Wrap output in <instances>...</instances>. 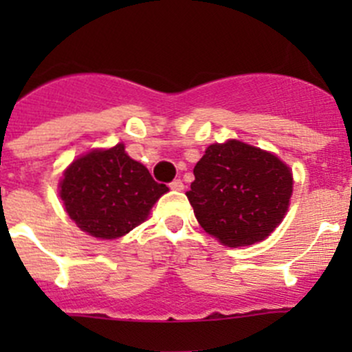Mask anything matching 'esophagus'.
I'll list each match as a JSON object with an SVG mask.
<instances>
[{"label":"esophagus","mask_w":352,"mask_h":352,"mask_svg":"<svg viewBox=\"0 0 352 352\" xmlns=\"http://www.w3.org/2000/svg\"><path fill=\"white\" fill-rule=\"evenodd\" d=\"M170 189L172 190H184V182L180 179H175L170 182Z\"/></svg>","instance_id":"obj_1"}]
</instances>
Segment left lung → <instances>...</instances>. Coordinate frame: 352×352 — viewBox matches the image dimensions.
<instances>
[{
    "label": "left lung",
    "mask_w": 352,
    "mask_h": 352,
    "mask_svg": "<svg viewBox=\"0 0 352 352\" xmlns=\"http://www.w3.org/2000/svg\"><path fill=\"white\" fill-rule=\"evenodd\" d=\"M194 177L187 199L199 225L228 247L269 236L285 218L293 192L289 166L235 140L208 146Z\"/></svg>",
    "instance_id": "8db88e82"
}]
</instances>
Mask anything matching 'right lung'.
Masks as SVG:
<instances>
[{
    "label": "right lung",
    "instance_id": "obj_1",
    "mask_svg": "<svg viewBox=\"0 0 352 352\" xmlns=\"http://www.w3.org/2000/svg\"><path fill=\"white\" fill-rule=\"evenodd\" d=\"M59 187L69 218L83 232L109 240L141 225L168 190L155 182L146 166L127 156L124 144L74 160Z\"/></svg>",
    "mask_w": 352,
    "mask_h": 352
}]
</instances>
